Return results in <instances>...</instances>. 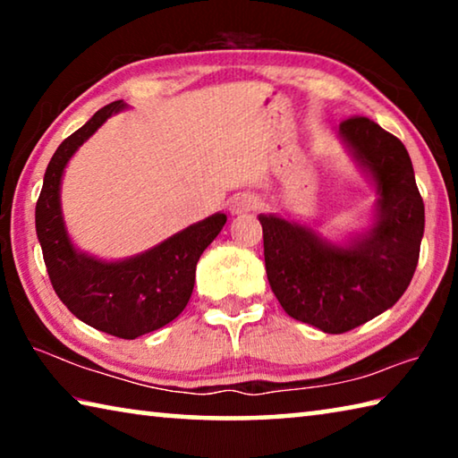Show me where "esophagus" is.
I'll list each match as a JSON object with an SVG mask.
<instances>
[{
  "label": "esophagus",
  "mask_w": 458,
  "mask_h": 458,
  "mask_svg": "<svg viewBox=\"0 0 458 458\" xmlns=\"http://www.w3.org/2000/svg\"><path fill=\"white\" fill-rule=\"evenodd\" d=\"M257 206H259V198L254 196V193L246 191V193H238V196L230 199L228 210L232 216H238V214H246V212L254 210Z\"/></svg>",
  "instance_id": "obj_1"
}]
</instances>
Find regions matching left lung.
I'll list each match as a JSON object with an SVG mask.
<instances>
[{
    "mask_svg": "<svg viewBox=\"0 0 458 458\" xmlns=\"http://www.w3.org/2000/svg\"><path fill=\"white\" fill-rule=\"evenodd\" d=\"M339 135L376 185L374 226L341 246L303 224L259 216L270 289L286 315L323 333L352 331L396 303L424 234V201L404 143L368 117L345 119Z\"/></svg>",
    "mask_w": 458,
    "mask_h": 458,
    "instance_id": "1",
    "label": "left lung"
}]
</instances>
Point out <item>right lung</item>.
<instances>
[{
	"label": "right lung",
	"instance_id": "1",
	"mask_svg": "<svg viewBox=\"0 0 458 458\" xmlns=\"http://www.w3.org/2000/svg\"><path fill=\"white\" fill-rule=\"evenodd\" d=\"M123 108H127L123 100L103 106L52 155L36 204V234L50 283L68 311L108 335L135 339L164 327L183 311L193 291L198 260L220 234L226 214L218 212L191 224L125 260L106 262L76 250L62 218V174L76 149Z\"/></svg>",
	"mask_w": 458,
	"mask_h": 458
}]
</instances>
